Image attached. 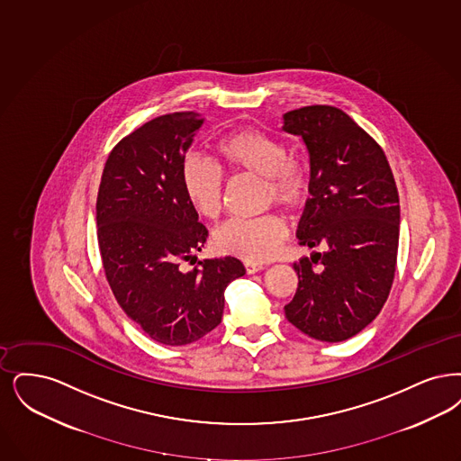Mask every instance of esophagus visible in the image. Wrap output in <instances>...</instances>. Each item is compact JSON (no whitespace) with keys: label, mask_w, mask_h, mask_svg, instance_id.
<instances>
[{"label":"esophagus","mask_w":461,"mask_h":461,"mask_svg":"<svg viewBox=\"0 0 461 461\" xmlns=\"http://www.w3.org/2000/svg\"><path fill=\"white\" fill-rule=\"evenodd\" d=\"M264 266L258 264V262H245V271L247 275H256L258 271H262Z\"/></svg>","instance_id":"1"}]
</instances>
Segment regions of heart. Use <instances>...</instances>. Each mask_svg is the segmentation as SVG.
Listing matches in <instances>:
<instances>
[{
  "mask_svg": "<svg viewBox=\"0 0 461 461\" xmlns=\"http://www.w3.org/2000/svg\"><path fill=\"white\" fill-rule=\"evenodd\" d=\"M218 165L228 173L262 176L264 203H276L290 212L300 211L311 197V173L300 159L288 156L286 146L275 137L254 129H240L222 135L214 146ZM185 197L203 220H218L222 211L224 178L221 169L197 152L182 161ZM288 235L285 220L269 212L250 220H231L216 231V247L222 254L247 262L275 258Z\"/></svg>",
  "mask_w": 461,
  "mask_h": 461,
  "instance_id": "1",
  "label": "heart"
}]
</instances>
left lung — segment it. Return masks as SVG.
Returning <instances> with one entry per match:
<instances>
[{"label": "left lung", "instance_id": "8db88e82", "mask_svg": "<svg viewBox=\"0 0 461 461\" xmlns=\"http://www.w3.org/2000/svg\"><path fill=\"white\" fill-rule=\"evenodd\" d=\"M283 120V130L300 135L311 156L312 197L296 235L300 245L326 247L294 264L298 288L285 315L313 339L345 341L377 317L391 292L398 188L383 148L345 111L315 104Z\"/></svg>", "mask_w": 461, "mask_h": 461}]
</instances>
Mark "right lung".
<instances>
[{
    "mask_svg": "<svg viewBox=\"0 0 461 461\" xmlns=\"http://www.w3.org/2000/svg\"><path fill=\"white\" fill-rule=\"evenodd\" d=\"M203 114L158 116L110 152L95 203L103 269L118 305L150 339L182 347L221 322L226 286L245 275L239 258H207L192 271L207 230L185 197L182 161Z\"/></svg>",
    "mask_w": 461,
    "mask_h": 461,
    "instance_id": "1",
    "label": "right lung"
}]
</instances>
